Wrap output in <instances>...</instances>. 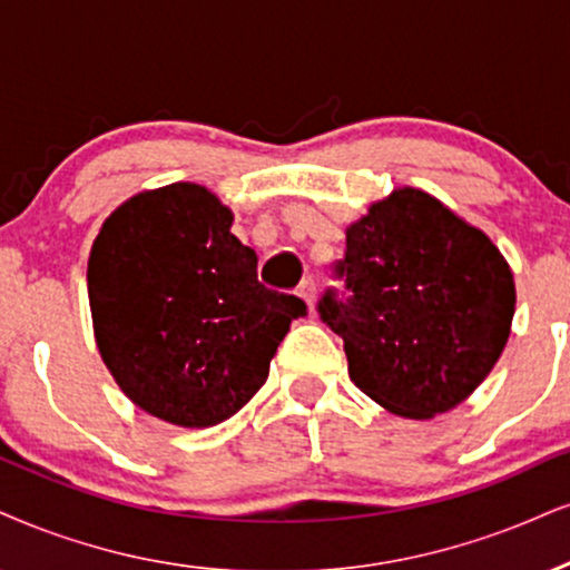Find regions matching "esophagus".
Wrapping results in <instances>:
<instances>
[{
    "mask_svg": "<svg viewBox=\"0 0 570 570\" xmlns=\"http://www.w3.org/2000/svg\"><path fill=\"white\" fill-rule=\"evenodd\" d=\"M298 296L306 301L308 312H314V304H317V285H314L312 277H306L304 283L298 285Z\"/></svg>",
    "mask_w": 570,
    "mask_h": 570,
    "instance_id": "34e87169",
    "label": "esophagus"
}]
</instances>
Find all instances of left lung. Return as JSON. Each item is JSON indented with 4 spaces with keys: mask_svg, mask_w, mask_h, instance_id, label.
I'll return each instance as SVG.
<instances>
[{
    "mask_svg": "<svg viewBox=\"0 0 570 570\" xmlns=\"http://www.w3.org/2000/svg\"><path fill=\"white\" fill-rule=\"evenodd\" d=\"M320 317L343 338L348 375L393 414L462 404L500 360L515 314L512 269L479 227L423 189H393L346 229Z\"/></svg>",
    "mask_w": 570,
    "mask_h": 570,
    "instance_id": "8db88e82",
    "label": "left lung"
}]
</instances>
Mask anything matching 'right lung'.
<instances>
[{"label":"right lung","mask_w":570,"mask_h":570,"mask_svg":"<svg viewBox=\"0 0 570 570\" xmlns=\"http://www.w3.org/2000/svg\"><path fill=\"white\" fill-rule=\"evenodd\" d=\"M232 210L177 181L121 203L89 253L87 287L100 356L126 396L179 428H210L266 383L306 304L258 283L256 250Z\"/></svg>","instance_id":"add662e5"}]
</instances>
